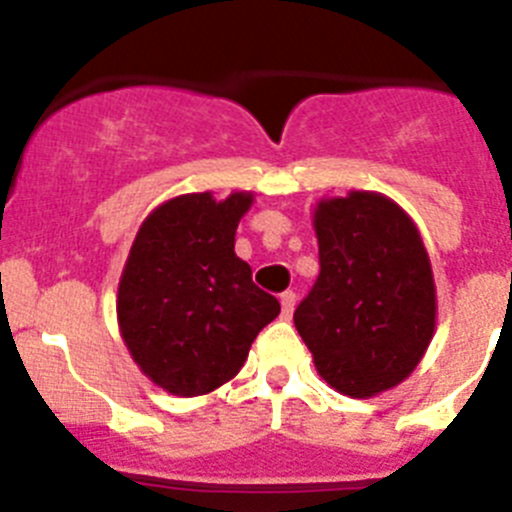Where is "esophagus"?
Instances as JSON below:
<instances>
[{
    "label": "esophagus",
    "instance_id": "esophagus-1",
    "mask_svg": "<svg viewBox=\"0 0 512 512\" xmlns=\"http://www.w3.org/2000/svg\"><path fill=\"white\" fill-rule=\"evenodd\" d=\"M296 293L293 290H285L283 296H280V306H283V316L285 319H290V313H293V308H296Z\"/></svg>",
    "mask_w": 512,
    "mask_h": 512
}]
</instances>
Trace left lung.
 <instances>
[{"label":"left lung","instance_id":"8db88e82","mask_svg":"<svg viewBox=\"0 0 512 512\" xmlns=\"http://www.w3.org/2000/svg\"><path fill=\"white\" fill-rule=\"evenodd\" d=\"M321 273L293 313L316 372L349 398L395 388L436 329L431 260L413 219L375 191L313 209Z\"/></svg>","mask_w":512,"mask_h":512}]
</instances>
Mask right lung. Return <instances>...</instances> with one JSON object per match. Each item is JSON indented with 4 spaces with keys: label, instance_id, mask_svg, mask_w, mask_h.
<instances>
[{
    "label": "right lung",
    "instance_id": "right-lung-1",
    "mask_svg": "<svg viewBox=\"0 0 512 512\" xmlns=\"http://www.w3.org/2000/svg\"><path fill=\"white\" fill-rule=\"evenodd\" d=\"M250 191L216 201L183 193L150 211L124 262L117 290L119 334L142 375L181 398L232 380L255 336L280 313L234 252Z\"/></svg>",
    "mask_w": 512,
    "mask_h": 512
}]
</instances>
